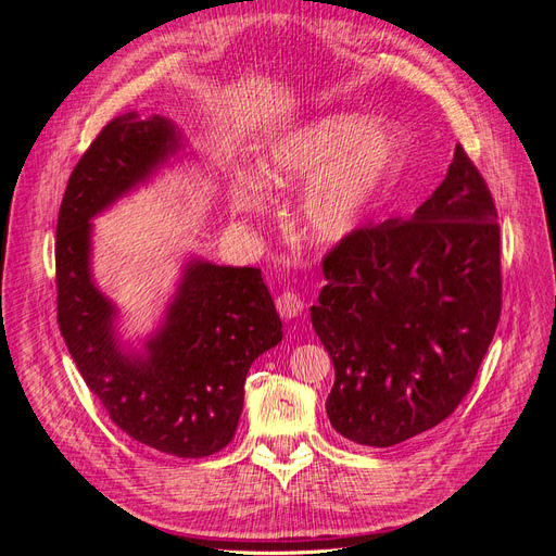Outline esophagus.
<instances>
[{"mask_svg": "<svg viewBox=\"0 0 556 556\" xmlns=\"http://www.w3.org/2000/svg\"><path fill=\"white\" fill-rule=\"evenodd\" d=\"M276 308L280 313V317L292 319V317H299L301 313H304V301H301L294 292H282L276 299Z\"/></svg>", "mask_w": 556, "mask_h": 556, "instance_id": "1", "label": "esophagus"}]
</instances>
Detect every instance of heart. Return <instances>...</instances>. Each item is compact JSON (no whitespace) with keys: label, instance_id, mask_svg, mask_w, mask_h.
<instances>
[{"label":"heart","instance_id":"obj_1","mask_svg":"<svg viewBox=\"0 0 556 556\" xmlns=\"http://www.w3.org/2000/svg\"><path fill=\"white\" fill-rule=\"evenodd\" d=\"M403 157L406 139L396 125H364L362 115L333 113L268 143L255 162V174L268 190L306 182L296 208L299 231L311 245L331 248L359 229ZM258 184L241 176L229 185L231 208L239 215L266 213Z\"/></svg>","mask_w":556,"mask_h":556}]
</instances>
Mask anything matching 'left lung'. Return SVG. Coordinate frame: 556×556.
<instances>
[{
    "instance_id": "left-lung-1",
    "label": "left lung",
    "mask_w": 556,
    "mask_h": 556,
    "mask_svg": "<svg viewBox=\"0 0 556 556\" xmlns=\"http://www.w3.org/2000/svg\"><path fill=\"white\" fill-rule=\"evenodd\" d=\"M323 271L311 323L336 371L331 427L390 447L441 425L473 384L501 315L496 208L464 148L408 220L357 229Z\"/></svg>"
}]
</instances>
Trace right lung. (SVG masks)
Instances as JSON below:
<instances>
[{
	"label": "right lung",
	"mask_w": 556,
	"mask_h": 556,
	"mask_svg": "<svg viewBox=\"0 0 556 556\" xmlns=\"http://www.w3.org/2000/svg\"><path fill=\"white\" fill-rule=\"evenodd\" d=\"M169 117L117 115L78 160L58 215V323L78 371L134 441L174 457L223 450L237 431L252 362L282 341L255 266L190 257L141 350L117 333V306L92 278V220L182 150Z\"/></svg>",
	"instance_id": "obj_1"
}]
</instances>
